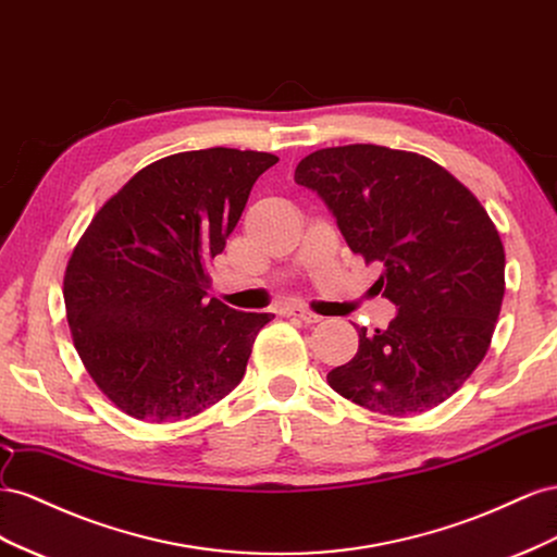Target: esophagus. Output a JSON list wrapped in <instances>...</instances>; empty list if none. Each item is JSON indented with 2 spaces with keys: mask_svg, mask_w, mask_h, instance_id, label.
<instances>
[{
  "mask_svg": "<svg viewBox=\"0 0 557 557\" xmlns=\"http://www.w3.org/2000/svg\"><path fill=\"white\" fill-rule=\"evenodd\" d=\"M284 314L298 317V320H300V322H306V324H317V322H322V317H320V314H314V312H310V310H306V308H289V310H284Z\"/></svg>",
  "mask_w": 557,
  "mask_h": 557,
  "instance_id": "esophagus-1",
  "label": "esophagus"
}]
</instances>
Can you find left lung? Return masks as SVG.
<instances>
[{
  "mask_svg": "<svg viewBox=\"0 0 557 557\" xmlns=\"http://www.w3.org/2000/svg\"><path fill=\"white\" fill-rule=\"evenodd\" d=\"M294 180L349 249L383 265L375 287L396 306L387 329H359L329 385L383 416L446 401L483 361L502 310L504 245L483 205L429 158L375 145L314 151Z\"/></svg>",
  "mask_w": 557,
  "mask_h": 557,
  "instance_id": "obj_1",
  "label": "left lung"
}]
</instances>
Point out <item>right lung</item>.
<instances>
[{
    "label": "right lung",
    "instance_id": "add662e5",
    "mask_svg": "<svg viewBox=\"0 0 557 557\" xmlns=\"http://www.w3.org/2000/svg\"><path fill=\"white\" fill-rule=\"evenodd\" d=\"M275 163L224 147L161 158L102 205L74 247L62 294L76 352L128 416L184 420L240 385L270 314L208 300L205 265Z\"/></svg>",
    "mask_w": 557,
    "mask_h": 557
}]
</instances>
